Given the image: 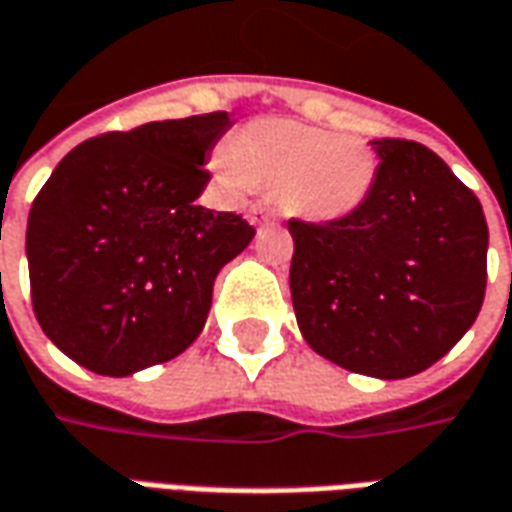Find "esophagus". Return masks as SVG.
<instances>
[{
  "label": "esophagus",
  "mask_w": 512,
  "mask_h": 512,
  "mask_svg": "<svg viewBox=\"0 0 512 512\" xmlns=\"http://www.w3.org/2000/svg\"><path fill=\"white\" fill-rule=\"evenodd\" d=\"M249 219H252V224H263V221L271 219V210L263 205H255L249 210Z\"/></svg>",
  "instance_id": "34e87169"
}]
</instances>
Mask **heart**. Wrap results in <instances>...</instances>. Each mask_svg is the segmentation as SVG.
<instances>
[{
    "label": "heart",
    "instance_id": "b5f03b06",
    "mask_svg": "<svg viewBox=\"0 0 512 512\" xmlns=\"http://www.w3.org/2000/svg\"><path fill=\"white\" fill-rule=\"evenodd\" d=\"M221 174L232 185L280 188L282 205L307 219L349 216L371 191L377 160L357 135L266 119L235 132Z\"/></svg>",
    "mask_w": 512,
    "mask_h": 512
}]
</instances>
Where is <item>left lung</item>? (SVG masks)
<instances>
[{"mask_svg": "<svg viewBox=\"0 0 512 512\" xmlns=\"http://www.w3.org/2000/svg\"><path fill=\"white\" fill-rule=\"evenodd\" d=\"M374 185L341 219H291V299L310 349L335 366L405 380L474 324L488 280L480 199L427 146L371 141Z\"/></svg>", "mask_w": 512, "mask_h": 512, "instance_id": "1", "label": "left lung"}]
</instances>
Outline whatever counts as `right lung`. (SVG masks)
Returning <instances> with one entry per match:
<instances>
[{
  "mask_svg": "<svg viewBox=\"0 0 512 512\" xmlns=\"http://www.w3.org/2000/svg\"><path fill=\"white\" fill-rule=\"evenodd\" d=\"M230 116L149 121L88 138L57 163L27 221L32 310L63 355L127 377L182 355L213 282L255 238L235 213L196 205Z\"/></svg>",
  "mask_w": 512,
  "mask_h": 512,
  "instance_id": "right-lung-1",
  "label": "right lung"
}]
</instances>
